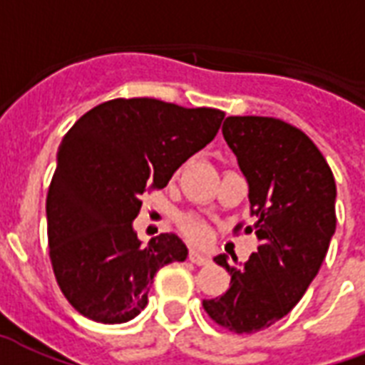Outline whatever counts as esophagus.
<instances>
[{"mask_svg": "<svg viewBox=\"0 0 365 365\" xmlns=\"http://www.w3.org/2000/svg\"><path fill=\"white\" fill-rule=\"evenodd\" d=\"M188 259H190V262L197 264V267H203V264H209V262H211V259H209L207 255H203V253H200V251H194V250L188 253Z\"/></svg>", "mask_w": 365, "mask_h": 365, "instance_id": "obj_1", "label": "esophagus"}]
</instances>
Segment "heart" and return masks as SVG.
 <instances>
[{
	"mask_svg": "<svg viewBox=\"0 0 365 365\" xmlns=\"http://www.w3.org/2000/svg\"><path fill=\"white\" fill-rule=\"evenodd\" d=\"M180 230L185 232V236L192 242H203V240L207 238V227H205V222L202 219H197V217H185L182 221H180Z\"/></svg>",
	"mask_w": 365,
	"mask_h": 365,
	"instance_id": "heart-1",
	"label": "heart"
}]
</instances>
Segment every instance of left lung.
I'll return each mask as SVG.
<instances>
[{
  "label": "left lung",
  "mask_w": 365,
  "mask_h": 365,
  "mask_svg": "<svg viewBox=\"0 0 365 365\" xmlns=\"http://www.w3.org/2000/svg\"><path fill=\"white\" fill-rule=\"evenodd\" d=\"M222 137L250 186L245 228L259 247L244 264L215 257L230 274L221 297L203 309L234 333H255L289 314L316 278L335 234V179L326 158L301 129L276 118L230 115Z\"/></svg>",
  "instance_id": "left-lung-1"
}]
</instances>
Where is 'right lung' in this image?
<instances>
[{
    "label": "right lung",
    "mask_w": 365,
    "mask_h": 365,
    "mask_svg": "<svg viewBox=\"0 0 365 365\" xmlns=\"http://www.w3.org/2000/svg\"><path fill=\"white\" fill-rule=\"evenodd\" d=\"M225 112L156 98H114L83 114L64 135L47 194V236L68 303L101 324H123L148 304L154 276L188 257L177 234L148 245L133 221L144 192L215 138Z\"/></svg>",
    "instance_id": "obj_1"
}]
</instances>
